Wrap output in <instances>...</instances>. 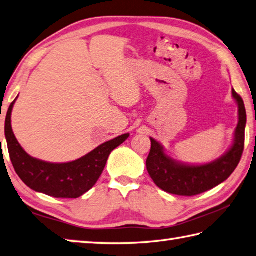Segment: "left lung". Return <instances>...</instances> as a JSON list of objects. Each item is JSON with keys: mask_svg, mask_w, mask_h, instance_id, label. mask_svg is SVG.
Masks as SVG:
<instances>
[{"mask_svg": "<svg viewBox=\"0 0 256 256\" xmlns=\"http://www.w3.org/2000/svg\"><path fill=\"white\" fill-rule=\"evenodd\" d=\"M232 92L238 104L234 144L216 161L204 166L180 164L166 154L159 142L150 138L151 151L146 159V169L160 189L178 196H196L224 182L234 172L244 151L246 110L242 97L234 90Z\"/></svg>", "mask_w": 256, "mask_h": 256, "instance_id": "8db88e82", "label": "left lung"}]
</instances>
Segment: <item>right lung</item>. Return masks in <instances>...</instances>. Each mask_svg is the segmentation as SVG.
<instances>
[{"label":"right lung","instance_id":"obj_1","mask_svg":"<svg viewBox=\"0 0 256 256\" xmlns=\"http://www.w3.org/2000/svg\"><path fill=\"white\" fill-rule=\"evenodd\" d=\"M16 100L8 110L4 128L13 168L28 187L51 197L78 198L92 189L103 172L110 152L130 136L115 138L80 159L67 164H49L34 159L23 150L12 131L11 113Z\"/></svg>","mask_w":256,"mask_h":256}]
</instances>
